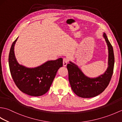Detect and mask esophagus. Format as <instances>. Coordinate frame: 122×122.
Returning a JSON list of instances; mask_svg holds the SVG:
<instances>
[{"label":"esophagus","instance_id":"obj_1","mask_svg":"<svg viewBox=\"0 0 122 122\" xmlns=\"http://www.w3.org/2000/svg\"><path fill=\"white\" fill-rule=\"evenodd\" d=\"M69 62V59L67 58H63V66H66L67 64H68Z\"/></svg>","mask_w":122,"mask_h":122}]
</instances>
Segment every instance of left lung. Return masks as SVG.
Wrapping results in <instances>:
<instances>
[{"label":"left lung","instance_id":"1","mask_svg":"<svg viewBox=\"0 0 122 122\" xmlns=\"http://www.w3.org/2000/svg\"><path fill=\"white\" fill-rule=\"evenodd\" d=\"M103 36L108 49V66L104 74L97 78H89L85 76L78 67L73 63L70 62V63L66 66L72 90L75 94L81 97L90 98L99 95L107 87L112 76L114 66L113 46L105 33Z\"/></svg>","mask_w":122,"mask_h":122}]
</instances>
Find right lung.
<instances>
[{
  "mask_svg": "<svg viewBox=\"0 0 122 122\" xmlns=\"http://www.w3.org/2000/svg\"><path fill=\"white\" fill-rule=\"evenodd\" d=\"M12 43L9 54V69L15 83L21 92L29 95L39 97L50 89L59 69L63 66V59L48 61L39 66L27 68L17 62Z\"/></svg>",
  "mask_w": 122,
  "mask_h": 122,
  "instance_id": "1",
  "label": "right lung"
}]
</instances>
